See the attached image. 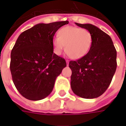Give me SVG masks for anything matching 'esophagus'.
<instances>
[{
  "label": "esophagus",
  "instance_id": "34e87169",
  "mask_svg": "<svg viewBox=\"0 0 126 126\" xmlns=\"http://www.w3.org/2000/svg\"><path fill=\"white\" fill-rule=\"evenodd\" d=\"M66 62H67V65H69V60H67H67H66Z\"/></svg>",
  "mask_w": 126,
  "mask_h": 126
}]
</instances>
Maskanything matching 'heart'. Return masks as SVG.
I'll list each match as a JSON object with an SVG mask.
<instances>
[{
  "instance_id": "b5f03b06",
  "label": "heart",
  "mask_w": 126,
  "mask_h": 126,
  "mask_svg": "<svg viewBox=\"0 0 126 126\" xmlns=\"http://www.w3.org/2000/svg\"><path fill=\"white\" fill-rule=\"evenodd\" d=\"M59 36L53 37V50L57 55H61L65 48L73 59H80L86 55L92 44V35L87 29L73 26L61 29Z\"/></svg>"
}]
</instances>
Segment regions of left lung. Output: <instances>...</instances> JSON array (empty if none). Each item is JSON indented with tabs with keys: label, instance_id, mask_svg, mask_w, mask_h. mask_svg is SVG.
Instances as JSON below:
<instances>
[{
	"label": "left lung",
	"instance_id": "8db88e82",
	"mask_svg": "<svg viewBox=\"0 0 126 126\" xmlns=\"http://www.w3.org/2000/svg\"><path fill=\"white\" fill-rule=\"evenodd\" d=\"M75 24L92 35L88 53L69 62L71 86L77 95L85 99L99 97L107 90L117 67L116 50L109 35L92 24Z\"/></svg>",
	"mask_w": 126,
	"mask_h": 126
}]
</instances>
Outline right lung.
<instances>
[{
    "instance_id": "1",
    "label": "right lung",
    "mask_w": 126,
    "mask_h": 126,
    "mask_svg": "<svg viewBox=\"0 0 126 126\" xmlns=\"http://www.w3.org/2000/svg\"><path fill=\"white\" fill-rule=\"evenodd\" d=\"M69 21L39 23L23 32L11 51L13 82L19 94L32 101L44 99L53 90L55 79L67 66L53 53V36Z\"/></svg>"
}]
</instances>
